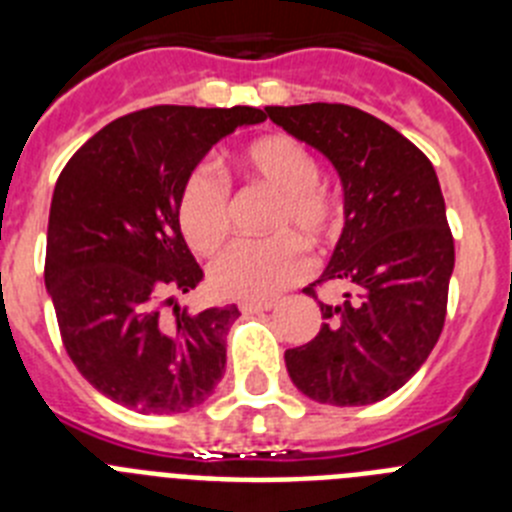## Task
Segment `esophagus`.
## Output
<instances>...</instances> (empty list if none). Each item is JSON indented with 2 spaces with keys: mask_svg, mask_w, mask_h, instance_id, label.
<instances>
[{
  "mask_svg": "<svg viewBox=\"0 0 512 512\" xmlns=\"http://www.w3.org/2000/svg\"><path fill=\"white\" fill-rule=\"evenodd\" d=\"M274 307V302H241L243 312H266Z\"/></svg>",
  "mask_w": 512,
  "mask_h": 512,
  "instance_id": "obj_1",
  "label": "esophagus"
}]
</instances>
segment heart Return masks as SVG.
Returning a JSON list of instances; mask_svg holds the SVG:
<instances>
[{
    "mask_svg": "<svg viewBox=\"0 0 512 512\" xmlns=\"http://www.w3.org/2000/svg\"><path fill=\"white\" fill-rule=\"evenodd\" d=\"M238 169L248 182L274 192L266 241L235 243L210 266V282L223 297L261 302L279 295L310 274L305 243L328 246L341 235V202L320 182L315 153L292 135H264L243 148ZM179 228L197 253H215L230 233L233 202L223 176L194 169L179 192Z\"/></svg>",
    "mask_w": 512,
    "mask_h": 512,
    "instance_id": "obj_1",
    "label": "heart"
}]
</instances>
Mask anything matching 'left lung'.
<instances>
[{"mask_svg":"<svg viewBox=\"0 0 512 512\" xmlns=\"http://www.w3.org/2000/svg\"><path fill=\"white\" fill-rule=\"evenodd\" d=\"M289 135L330 158L343 182L346 225L323 277L343 303L318 301L323 325L284 351L297 390L323 405H372L418 372L446 320L454 235L441 184L423 151L379 117L348 104L266 107Z\"/></svg>","mask_w":512,"mask_h":512,"instance_id":"obj_1","label":"left lung"}]
</instances>
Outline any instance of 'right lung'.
I'll return each mask as SVG.
<instances>
[{
    "label": "right lung",
    "mask_w": 512,
    "mask_h": 512,
    "mask_svg": "<svg viewBox=\"0 0 512 512\" xmlns=\"http://www.w3.org/2000/svg\"><path fill=\"white\" fill-rule=\"evenodd\" d=\"M264 120L256 107L158 104L104 125L58 176L45 287L66 354L122 408L184 413L223 377L225 336L241 312L174 302L205 279L176 207L217 140Z\"/></svg>",
    "instance_id": "right-lung-1"
}]
</instances>
